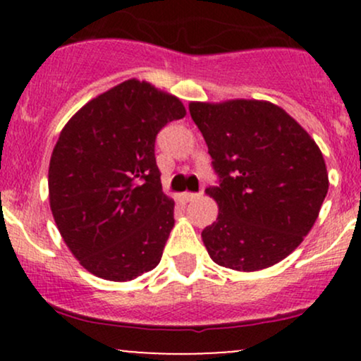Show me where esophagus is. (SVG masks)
<instances>
[{"label": "esophagus", "mask_w": 361, "mask_h": 361, "mask_svg": "<svg viewBox=\"0 0 361 361\" xmlns=\"http://www.w3.org/2000/svg\"><path fill=\"white\" fill-rule=\"evenodd\" d=\"M202 195H204V192H198V193H193V192H186V193H183V198L186 202H193V200H197V198H200Z\"/></svg>", "instance_id": "obj_1"}]
</instances>
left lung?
<instances>
[{
	"instance_id": "1",
	"label": "left lung",
	"mask_w": 361,
	"mask_h": 361,
	"mask_svg": "<svg viewBox=\"0 0 361 361\" xmlns=\"http://www.w3.org/2000/svg\"><path fill=\"white\" fill-rule=\"evenodd\" d=\"M219 185L217 221L202 231L210 258L235 271L273 267L304 241L329 180L321 149L280 106L259 100L190 103Z\"/></svg>"
}]
</instances>
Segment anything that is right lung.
Here are the masks:
<instances>
[{"mask_svg":"<svg viewBox=\"0 0 361 361\" xmlns=\"http://www.w3.org/2000/svg\"><path fill=\"white\" fill-rule=\"evenodd\" d=\"M183 103L127 80L98 94L61 130L49 164V202L74 258L103 280L127 281L159 264L175 226L154 156L157 132Z\"/></svg>","mask_w":361,"mask_h":361,"instance_id":"right-lung-1","label":"right lung"}]
</instances>
